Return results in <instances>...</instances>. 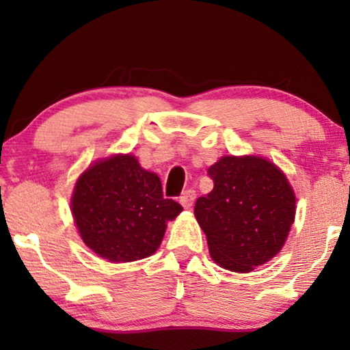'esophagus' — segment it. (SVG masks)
I'll list each match as a JSON object with an SVG mask.
<instances>
[{"mask_svg": "<svg viewBox=\"0 0 350 350\" xmlns=\"http://www.w3.org/2000/svg\"><path fill=\"white\" fill-rule=\"evenodd\" d=\"M194 199H196V191L194 189H186L183 194L180 196V204L183 205L185 208H191L194 204Z\"/></svg>", "mask_w": 350, "mask_h": 350, "instance_id": "obj_1", "label": "esophagus"}]
</instances>
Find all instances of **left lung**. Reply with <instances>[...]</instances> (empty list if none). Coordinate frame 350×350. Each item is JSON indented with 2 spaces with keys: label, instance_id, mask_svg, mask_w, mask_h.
Returning a JSON list of instances; mask_svg holds the SVG:
<instances>
[{
  "label": "left lung",
  "instance_id": "8db88e82",
  "mask_svg": "<svg viewBox=\"0 0 350 350\" xmlns=\"http://www.w3.org/2000/svg\"><path fill=\"white\" fill-rule=\"evenodd\" d=\"M207 174L213 189L196 200L194 215L213 261L234 272L265 265L295 221L296 200L285 175L255 156H224Z\"/></svg>",
  "mask_w": 350,
  "mask_h": 350
}]
</instances>
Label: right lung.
Wrapping results in <instances>:
<instances>
[{
	"label": "right lung",
	"instance_id": "add662e5",
	"mask_svg": "<svg viewBox=\"0 0 350 350\" xmlns=\"http://www.w3.org/2000/svg\"><path fill=\"white\" fill-rule=\"evenodd\" d=\"M183 207L162 194L159 176L142 169L131 154L89 167L76 181L71 212L85 245L113 262L152 255L165 223Z\"/></svg>",
	"mask_w": 350,
	"mask_h": 350
}]
</instances>
